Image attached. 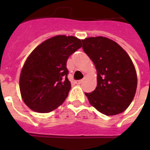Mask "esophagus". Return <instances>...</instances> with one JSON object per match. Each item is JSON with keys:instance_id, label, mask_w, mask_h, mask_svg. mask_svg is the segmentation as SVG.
Segmentation results:
<instances>
[{"instance_id": "1", "label": "esophagus", "mask_w": 150, "mask_h": 150, "mask_svg": "<svg viewBox=\"0 0 150 150\" xmlns=\"http://www.w3.org/2000/svg\"><path fill=\"white\" fill-rule=\"evenodd\" d=\"M82 82V79H81V80H78V81H76V83H77V84H81Z\"/></svg>"}]
</instances>
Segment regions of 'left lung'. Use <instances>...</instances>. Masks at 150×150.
I'll use <instances>...</instances> for the list:
<instances>
[{"label": "left lung", "instance_id": "obj_1", "mask_svg": "<svg viewBox=\"0 0 150 150\" xmlns=\"http://www.w3.org/2000/svg\"><path fill=\"white\" fill-rule=\"evenodd\" d=\"M82 42V49L97 71L96 88L85 93L90 104L107 116L122 113L132 103L137 88L132 61L121 46L106 37H89Z\"/></svg>", "mask_w": 150, "mask_h": 150}]
</instances>
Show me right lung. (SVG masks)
Returning <instances> with one entry per match:
<instances>
[{
    "mask_svg": "<svg viewBox=\"0 0 150 150\" xmlns=\"http://www.w3.org/2000/svg\"><path fill=\"white\" fill-rule=\"evenodd\" d=\"M80 47L79 39L59 35L43 42L29 54L21 71L19 88L30 109L48 113L63 103L71 89L67 61Z\"/></svg>",
    "mask_w": 150,
    "mask_h": 150,
    "instance_id": "add662e5",
    "label": "right lung"
}]
</instances>
